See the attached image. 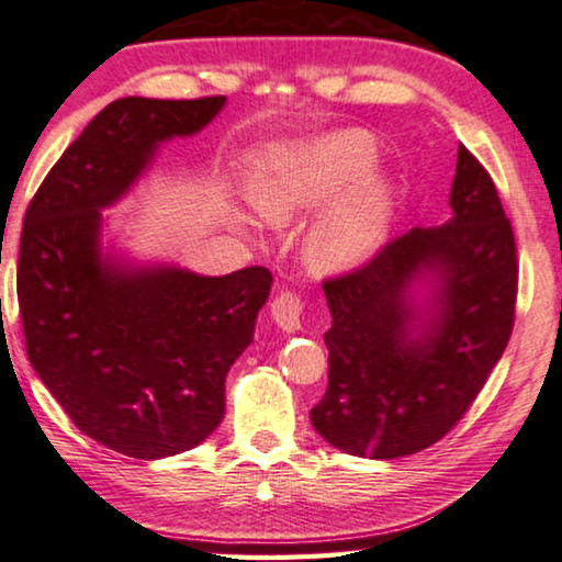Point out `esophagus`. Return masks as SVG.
<instances>
[{
  "label": "esophagus",
  "instance_id": "1",
  "mask_svg": "<svg viewBox=\"0 0 562 562\" xmlns=\"http://www.w3.org/2000/svg\"><path fill=\"white\" fill-rule=\"evenodd\" d=\"M303 297L292 290H282L270 303V313L282 330H297L303 323Z\"/></svg>",
  "mask_w": 562,
  "mask_h": 562
}]
</instances>
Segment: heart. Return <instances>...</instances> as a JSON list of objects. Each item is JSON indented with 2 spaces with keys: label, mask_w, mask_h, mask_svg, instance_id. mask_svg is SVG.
I'll return each instance as SVG.
<instances>
[{
  "label": "heart",
  "mask_w": 562,
  "mask_h": 562,
  "mask_svg": "<svg viewBox=\"0 0 562 562\" xmlns=\"http://www.w3.org/2000/svg\"><path fill=\"white\" fill-rule=\"evenodd\" d=\"M376 160L371 134L338 130L300 145L272 149L259 165L255 191L257 211L267 221H290L305 209L363 178ZM392 199L379 180H363L338 201L313 228L307 255L318 270L336 272L374 255L390 224Z\"/></svg>",
  "instance_id": "heart-1"
}]
</instances>
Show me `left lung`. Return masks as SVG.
Masks as SVG:
<instances>
[{
  "mask_svg": "<svg viewBox=\"0 0 562 562\" xmlns=\"http://www.w3.org/2000/svg\"><path fill=\"white\" fill-rule=\"evenodd\" d=\"M453 218L413 228L369 262L323 280L328 390L313 428L351 456L400 458L438 442L469 413L515 328L519 262L484 165L458 147ZM423 279L428 308L408 303Z\"/></svg>",
  "mask_w": 562,
  "mask_h": 562,
  "instance_id": "8db88e82",
  "label": "left lung"
}]
</instances>
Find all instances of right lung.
<instances>
[{"mask_svg": "<svg viewBox=\"0 0 562 562\" xmlns=\"http://www.w3.org/2000/svg\"><path fill=\"white\" fill-rule=\"evenodd\" d=\"M224 97L112 101L53 165L22 221L18 300L27 357L81 432L130 458L183 453L218 428L224 382L255 338L267 267L201 278L101 259V209L160 142L201 132Z\"/></svg>", "mask_w": 562, "mask_h": 562, "instance_id": "right-lung-1", "label": "right lung"}]
</instances>
